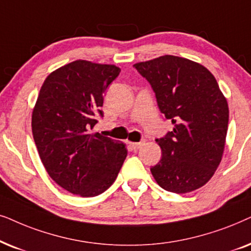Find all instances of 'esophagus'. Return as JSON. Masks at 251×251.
<instances>
[{
	"instance_id": "obj_1",
	"label": "esophagus",
	"mask_w": 251,
	"mask_h": 251,
	"mask_svg": "<svg viewBox=\"0 0 251 251\" xmlns=\"http://www.w3.org/2000/svg\"><path fill=\"white\" fill-rule=\"evenodd\" d=\"M143 142H129V146L132 147L133 150H138L142 146Z\"/></svg>"
}]
</instances>
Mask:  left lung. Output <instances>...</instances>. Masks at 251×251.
Here are the masks:
<instances>
[{
  "instance_id": "8db88e82",
  "label": "left lung",
  "mask_w": 251,
  "mask_h": 251,
  "mask_svg": "<svg viewBox=\"0 0 251 251\" xmlns=\"http://www.w3.org/2000/svg\"><path fill=\"white\" fill-rule=\"evenodd\" d=\"M155 92L157 104L173 129L157 139L158 164L150 169L156 182L171 193L201 188L222 160L228 104L211 72L200 63L164 55L134 64Z\"/></svg>"
}]
</instances>
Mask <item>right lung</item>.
I'll return each instance as SVG.
<instances>
[{
    "label": "right lung",
    "instance_id": "obj_1",
    "mask_svg": "<svg viewBox=\"0 0 251 251\" xmlns=\"http://www.w3.org/2000/svg\"><path fill=\"white\" fill-rule=\"evenodd\" d=\"M119 72L111 64L69 63L47 76L33 109V138L46 171L82 198L105 192L127 156L124 143L89 133L103 117V94Z\"/></svg>",
    "mask_w": 251,
    "mask_h": 251
}]
</instances>
